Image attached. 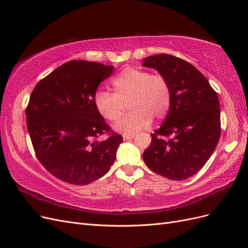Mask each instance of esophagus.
<instances>
[{"mask_svg": "<svg viewBox=\"0 0 248 248\" xmlns=\"http://www.w3.org/2000/svg\"><path fill=\"white\" fill-rule=\"evenodd\" d=\"M134 138V134H123V140H131Z\"/></svg>", "mask_w": 248, "mask_h": 248, "instance_id": "34e87169", "label": "esophagus"}]
</instances>
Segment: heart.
<instances>
[{"instance_id": "b5f03b06", "label": "heart", "mask_w": 248, "mask_h": 248, "mask_svg": "<svg viewBox=\"0 0 248 248\" xmlns=\"http://www.w3.org/2000/svg\"><path fill=\"white\" fill-rule=\"evenodd\" d=\"M115 93L97 90L93 102L97 111L108 121L121 117L128 102L130 111L114 125L116 131L132 134L145 129L152 118L161 119L170 106V89L166 78L137 68H125L112 81Z\"/></svg>"}]
</instances>
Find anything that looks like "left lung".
<instances>
[{
  "label": "left lung",
  "mask_w": 248,
  "mask_h": 248,
  "mask_svg": "<svg viewBox=\"0 0 248 248\" xmlns=\"http://www.w3.org/2000/svg\"><path fill=\"white\" fill-rule=\"evenodd\" d=\"M142 66L158 71L170 89L167 118L151 134L142 158L156 174L176 181L188 179L205 166L219 140L218 96L196 67L180 58L150 56Z\"/></svg>",
  "instance_id": "obj_1"
}]
</instances>
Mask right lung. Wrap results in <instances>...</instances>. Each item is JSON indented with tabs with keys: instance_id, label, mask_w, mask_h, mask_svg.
<instances>
[{
	"instance_id": "add662e5",
	"label": "right lung",
	"mask_w": 248,
	"mask_h": 248,
	"mask_svg": "<svg viewBox=\"0 0 248 248\" xmlns=\"http://www.w3.org/2000/svg\"><path fill=\"white\" fill-rule=\"evenodd\" d=\"M114 66L73 60L55 69L34 88L26 109L28 132L36 156L62 181L86 185L108 171L122 136L110 132L93 97Z\"/></svg>"
}]
</instances>
